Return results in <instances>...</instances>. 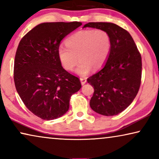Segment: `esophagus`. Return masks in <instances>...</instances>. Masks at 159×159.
I'll use <instances>...</instances> for the list:
<instances>
[{
    "instance_id": "esophagus-1",
    "label": "esophagus",
    "mask_w": 159,
    "mask_h": 159,
    "mask_svg": "<svg viewBox=\"0 0 159 159\" xmlns=\"http://www.w3.org/2000/svg\"><path fill=\"white\" fill-rule=\"evenodd\" d=\"M80 82H81V84H82V85H83V84H85V83H86V82H87L86 78H84V77H81V78H80Z\"/></svg>"
}]
</instances>
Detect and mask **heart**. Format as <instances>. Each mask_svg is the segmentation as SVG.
<instances>
[{
	"label": "heart",
	"mask_w": 159,
	"mask_h": 159,
	"mask_svg": "<svg viewBox=\"0 0 159 159\" xmlns=\"http://www.w3.org/2000/svg\"><path fill=\"white\" fill-rule=\"evenodd\" d=\"M66 45H61L58 48L61 64L65 69L71 71L79 58L75 72L84 76L92 67L98 69L105 64L111 48V39L105 30H83L69 36Z\"/></svg>",
	"instance_id": "obj_1"
}]
</instances>
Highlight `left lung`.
<instances>
[{
  "label": "left lung",
  "mask_w": 159,
  "mask_h": 159,
  "mask_svg": "<svg viewBox=\"0 0 159 159\" xmlns=\"http://www.w3.org/2000/svg\"><path fill=\"white\" fill-rule=\"evenodd\" d=\"M105 30L111 39V48L105 64L88 79L94 88L90 101L92 109L104 116L125 110L138 94L142 75V61L132 36L111 22H89L83 28Z\"/></svg>",
  "instance_id": "left-lung-1"
}]
</instances>
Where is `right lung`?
<instances>
[{
	"label": "right lung",
	"mask_w": 159,
	"mask_h": 159,
	"mask_svg": "<svg viewBox=\"0 0 159 159\" xmlns=\"http://www.w3.org/2000/svg\"><path fill=\"white\" fill-rule=\"evenodd\" d=\"M81 22H45L25 34L14 60L15 87L28 109L44 120L66 114L71 95L81 88L79 78L63 68L58 57L61 41Z\"/></svg>",
	"instance_id": "obj_1"
}]
</instances>
